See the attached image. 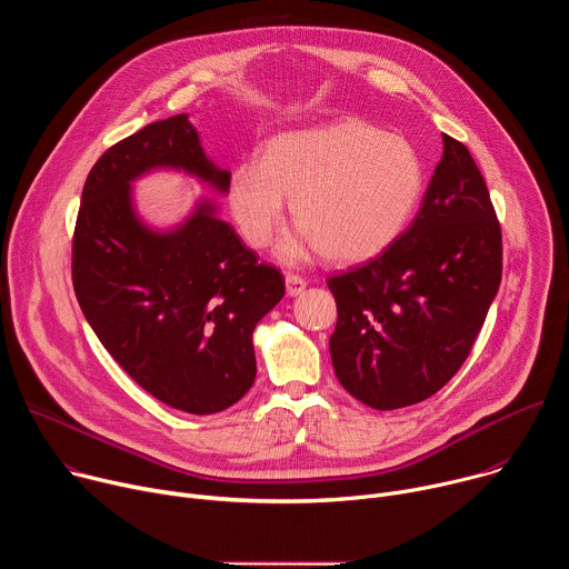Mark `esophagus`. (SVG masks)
I'll return each instance as SVG.
<instances>
[{"label": "esophagus", "instance_id": "34e87169", "mask_svg": "<svg viewBox=\"0 0 569 569\" xmlns=\"http://www.w3.org/2000/svg\"><path fill=\"white\" fill-rule=\"evenodd\" d=\"M306 290V281L297 274H286V292L288 297H299Z\"/></svg>", "mask_w": 569, "mask_h": 569}]
</instances>
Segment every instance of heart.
<instances>
[{"mask_svg":"<svg viewBox=\"0 0 569 569\" xmlns=\"http://www.w3.org/2000/svg\"><path fill=\"white\" fill-rule=\"evenodd\" d=\"M423 161L412 141L360 119L270 137L261 159L236 164L227 182L231 218L254 250L268 248L286 218L299 229L277 257L299 263L312 252L356 266L387 252L408 227L421 193Z\"/></svg>","mask_w":569,"mask_h":569,"instance_id":"b5f03b06","label":"heart"}]
</instances>
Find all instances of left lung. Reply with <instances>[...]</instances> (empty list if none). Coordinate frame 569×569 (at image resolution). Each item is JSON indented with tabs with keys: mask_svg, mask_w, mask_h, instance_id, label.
<instances>
[{
	"mask_svg": "<svg viewBox=\"0 0 569 569\" xmlns=\"http://www.w3.org/2000/svg\"><path fill=\"white\" fill-rule=\"evenodd\" d=\"M502 281V233L468 148L443 154L410 229L329 279L338 327L329 349L342 387L373 410L437 393L463 365Z\"/></svg>",
	"mask_w": 569,
	"mask_h": 569,
	"instance_id": "1",
	"label": "left lung"
}]
</instances>
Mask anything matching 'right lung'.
Listing matches in <instances>:
<instances>
[{
  "label": "right lung",
  "instance_id": "obj_1",
  "mask_svg": "<svg viewBox=\"0 0 569 569\" xmlns=\"http://www.w3.org/2000/svg\"><path fill=\"white\" fill-rule=\"evenodd\" d=\"M184 173L227 196L229 171L204 152L189 114L154 121L114 143L83 187L71 277L92 331L157 400L216 415L257 378L252 333L281 301L279 270L259 263L220 207L198 198L173 227L148 224L134 182Z\"/></svg>",
  "mask_w": 569,
  "mask_h": 569
}]
</instances>
